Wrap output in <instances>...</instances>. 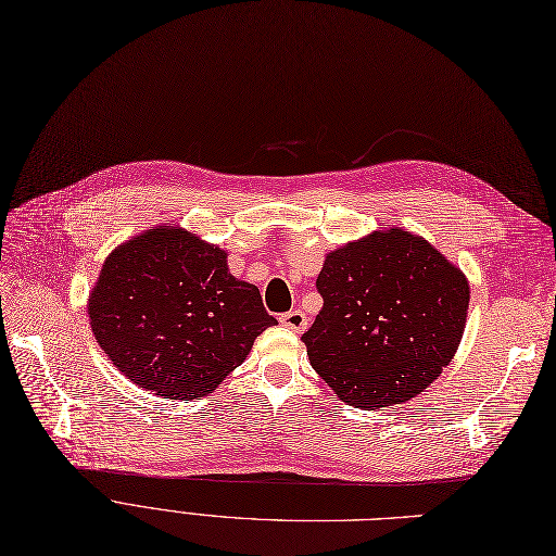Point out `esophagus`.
Returning <instances> with one entry per match:
<instances>
[{
  "label": "esophagus",
  "instance_id": "34e87169",
  "mask_svg": "<svg viewBox=\"0 0 556 556\" xmlns=\"http://www.w3.org/2000/svg\"><path fill=\"white\" fill-rule=\"evenodd\" d=\"M280 324L287 326L289 330L301 332V330H305V326H307V316H305L301 309H292V312H287V314L280 316Z\"/></svg>",
  "mask_w": 556,
  "mask_h": 556
}]
</instances>
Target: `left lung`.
Listing matches in <instances>:
<instances>
[{
    "instance_id": "8db88e82",
    "label": "left lung",
    "mask_w": 556,
    "mask_h": 556,
    "mask_svg": "<svg viewBox=\"0 0 556 556\" xmlns=\"http://www.w3.org/2000/svg\"><path fill=\"white\" fill-rule=\"evenodd\" d=\"M324 299L301 337L339 395L362 409L401 405L453 362L466 328V276L403 228L376 230L326 255Z\"/></svg>"
}]
</instances>
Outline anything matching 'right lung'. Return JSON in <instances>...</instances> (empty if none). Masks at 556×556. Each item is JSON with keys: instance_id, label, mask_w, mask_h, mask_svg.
Instances as JSON below:
<instances>
[{"instance_id": "right-lung-1", "label": "right lung", "mask_w": 556, "mask_h": 556, "mask_svg": "<svg viewBox=\"0 0 556 556\" xmlns=\"http://www.w3.org/2000/svg\"><path fill=\"white\" fill-rule=\"evenodd\" d=\"M88 314L119 371L167 399L215 391L278 324L260 289L228 271L226 251L178 226H155L105 257Z\"/></svg>"}]
</instances>
